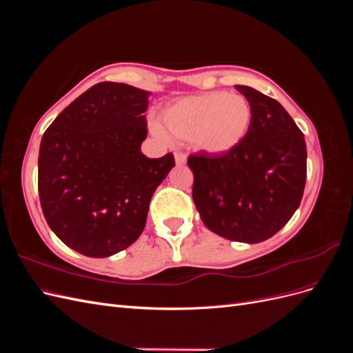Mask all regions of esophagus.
I'll list each match as a JSON object with an SVG mask.
<instances>
[{
    "instance_id": "obj_1",
    "label": "esophagus",
    "mask_w": 353,
    "mask_h": 353,
    "mask_svg": "<svg viewBox=\"0 0 353 353\" xmlns=\"http://www.w3.org/2000/svg\"><path fill=\"white\" fill-rule=\"evenodd\" d=\"M175 162H176V165H185V162H187V156L184 154V153H175Z\"/></svg>"
}]
</instances>
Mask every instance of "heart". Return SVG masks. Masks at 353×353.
I'll use <instances>...</instances> for the list:
<instances>
[{"label":"heart","instance_id":"heart-1","mask_svg":"<svg viewBox=\"0 0 353 353\" xmlns=\"http://www.w3.org/2000/svg\"><path fill=\"white\" fill-rule=\"evenodd\" d=\"M252 105L239 94L222 91L184 97L169 104L162 113L166 134L178 141H193L201 152L223 154L234 150L252 125ZM159 125L157 135H163Z\"/></svg>","mask_w":353,"mask_h":353}]
</instances>
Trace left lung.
<instances>
[{"instance_id": "8db88e82", "label": "left lung", "mask_w": 353, "mask_h": 353, "mask_svg": "<svg viewBox=\"0 0 353 353\" xmlns=\"http://www.w3.org/2000/svg\"><path fill=\"white\" fill-rule=\"evenodd\" d=\"M252 105L244 140L223 154L188 156L193 200L205 225L231 241L261 243L279 232L301 205L306 183V144L283 105L236 85Z\"/></svg>"}]
</instances>
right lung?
<instances>
[{
	"mask_svg": "<svg viewBox=\"0 0 353 353\" xmlns=\"http://www.w3.org/2000/svg\"><path fill=\"white\" fill-rule=\"evenodd\" d=\"M148 94L126 83H95L42 135V213L81 254L105 258L140 237L154 190L175 166L172 153L148 159L140 150Z\"/></svg>",
	"mask_w": 353,
	"mask_h": 353,
	"instance_id": "right-lung-1",
	"label": "right lung"
}]
</instances>
